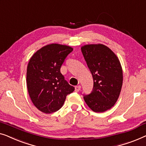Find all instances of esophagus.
Instances as JSON below:
<instances>
[{"instance_id":"1","label":"esophagus","mask_w":146,"mask_h":146,"mask_svg":"<svg viewBox=\"0 0 146 146\" xmlns=\"http://www.w3.org/2000/svg\"><path fill=\"white\" fill-rule=\"evenodd\" d=\"M80 89H81V86L80 85H77L75 87V92H79L80 91Z\"/></svg>"}]
</instances>
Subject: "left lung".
<instances>
[{"label":"left lung","mask_w":146,"mask_h":146,"mask_svg":"<svg viewBox=\"0 0 146 146\" xmlns=\"http://www.w3.org/2000/svg\"><path fill=\"white\" fill-rule=\"evenodd\" d=\"M81 52L93 75V91L83 96L88 106L95 112L109 110L116 103L123 82L122 69L116 54L103 44H88Z\"/></svg>","instance_id":"obj_1"}]
</instances>
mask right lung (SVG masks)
I'll return each instance as SVG.
<instances>
[{
  "instance_id": "1",
  "label": "right lung",
  "mask_w": 146,
  "mask_h": 146,
  "mask_svg": "<svg viewBox=\"0 0 146 146\" xmlns=\"http://www.w3.org/2000/svg\"><path fill=\"white\" fill-rule=\"evenodd\" d=\"M73 50L70 46L51 44L37 51L30 59L26 73L28 91L34 106L44 113L60 109L67 94L75 90L60 72L65 59Z\"/></svg>"
}]
</instances>
